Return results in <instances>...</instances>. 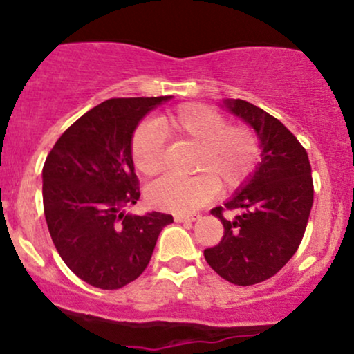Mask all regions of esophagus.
Listing matches in <instances>:
<instances>
[{
  "label": "esophagus",
  "mask_w": 354,
  "mask_h": 354,
  "mask_svg": "<svg viewBox=\"0 0 354 354\" xmlns=\"http://www.w3.org/2000/svg\"><path fill=\"white\" fill-rule=\"evenodd\" d=\"M198 219V214H174V221L176 223H189Z\"/></svg>",
  "instance_id": "34e87169"
}]
</instances>
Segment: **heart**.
Wrapping results in <instances>:
<instances>
[{
  "label": "heart",
  "mask_w": 354,
  "mask_h": 354,
  "mask_svg": "<svg viewBox=\"0 0 354 354\" xmlns=\"http://www.w3.org/2000/svg\"><path fill=\"white\" fill-rule=\"evenodd\" d=\"M165 138L194 145L189 178L166 176L146 191L151 206L171 213H193L223 189H236L250 180L259 158L258 135L246 124L228 123L223 113L200 103H185L156 121L140 124L131 136L133 163L143 176L165 166Z\"/></svg>",
  "instance_id": "b5f03b06"
}]
</instances>
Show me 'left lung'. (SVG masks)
Instances as JSON below:
<instances>
[{"instance_id": "obj_1", "label": "left lung", "mask_w": 354, "mask_h": 354, "mask_svg": "<svg viewBox=\"0 0 354 354\" xmlns=\"http://www.w3.org/2000/svg\"><path fill=\"white\" fill-rule=\"evenodd\" d=\"M225 104L253 126L263 158L241 191L211 209L225 233L216 246L206 248L205 258L226 281L250 286L274 276L296 253L315 189L306 149L281 121L248 101ZM225 209L236 210L237 216L225 218Z\"/></svg>"}]
</instances>
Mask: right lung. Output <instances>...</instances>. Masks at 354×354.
I'll return each mask as SVG.
<instances>
[{
	"label": "right lung",
	"instance_id": "obj_1",
	"mask_svg": "<svg viewBox=\"0 0 354 354\" xmlns=\"http://www.w3.org/2000/svg\"><path fill=\"white\" fill-rule=\"evenodd\" d=\"M171 96L111 98L76 120L43 166V208L56 250L78 278L120 290L148 266L171 214H124L140 198L131 136L140 120Z\"/></svg>",
	"mask_w": 354,
	"mask_h": 354
}]
</instances>
